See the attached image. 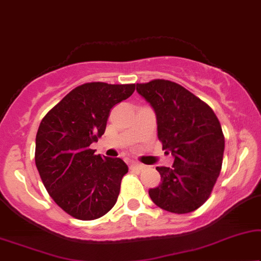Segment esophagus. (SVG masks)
<instances>
[{"label":"esophagus","instance_id":"obj_1","mask_svg":"<svg viewBox=\"0 0 261 261\" xmlns=\"http://www.w3.org/2000/svg\"><path fill=\"white\" fill-rule=\"evenodd\" d=\"M130 168L137 169V171H143V169H145V166L142 165V163H138V162L133 161V162L130 163Z\"/></svg>","mask_w":261,"mask_h":261}]
</instances>
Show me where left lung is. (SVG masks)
<instances>
[{
  "label": "left lung",
  "mask_w": 261,
  "mask_h": 261,
  "mask_svg": "<svg viewBox=\"0 0 261 261\" xmlns=\"http://www.w3.org/2000/svg\"><path fill=\"white\" fill-rule=\"evenodd\" d=\"M136 90L154 110L158 137L174 163L156 167L161 182L149 196L161 209L174 214L197 210L210 197L220 175L224 136L209 105L178 83L154 80Z\"/></svg>",
  "instance_id": "left-lung-1"
}]
</instances>
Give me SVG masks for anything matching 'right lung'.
<instances>
[{"mask_svg":"<svg viewBox=\"0 0 261 261\" xmlns=\"http://www.w3.org/2000/svg\"><path fill=\"white\" fill-rule=\"evenodd\" d=\"M135 85L90 82L76 87L43 118L36 137V166L58 206L82 221L112 209L128 168L119 158L89 149L106 130L110 111Z\"/></svg>","mask_w":261,"mask_h":261,"instance_id":"right-lung-1","label":"right lung"}]
</instances>
